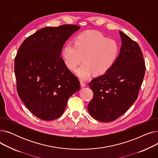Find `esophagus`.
<instances>
[{
    "instance_id": "1",
    "label": "esophagus",
    "mask_w": 158,
    "mask_h": 158,
    "mask_svg": "<svg viewBox=\"0 0 158 158\" xmlns=\"http://www.w3.org/2000/svg\"><path fill=\"white\" fill-rule=\"evenodd\" d=\"M80 85H81V88H83V87L86 86V84L82 81H80Z\"/></svg>"
}]
</instances>
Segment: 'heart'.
<instances>
[{
	"label": "heart",
	"instance_id": "1",
	"mask_svg": "<svg viewBox=\"0 0 158 158\" xmlns=\"http://www.w3.org/2000/svg\"><path fill=\"white\" fill-rule=\"evenodd\" d=\"M118 54L117 41L108 39L100 32L90 31L76 36L73 44H66L60 55L64 66L71 71L76 69L82 57L84 63L76 72L81 79H86L94 72L102 75L108 72L117 61Z\"/></svg>",
	"mask_w": 158,
	"mask_h": 158
}]
</instances>
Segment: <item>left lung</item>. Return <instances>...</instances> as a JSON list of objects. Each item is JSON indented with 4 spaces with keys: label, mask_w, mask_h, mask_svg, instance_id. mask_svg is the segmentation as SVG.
<instances>
[{
    "label": "left lung",
    "mask_w": 158,
    "mask_h": 158,
    "mask_svg": "<svg viewBox=\"0 0 158 158\" xmlns=\"http://www.w3.org/2000/svg\"><path fill=\"white\" fill-rule=\"evenodd\" d=\"M122 46L113 67L88 84L94 97L88 106L95 119L110 122L117 119L134 104L145 72L143 54L138 44L119 31Z\"/></svg>",
    "instance_id": "left-lung-1"
}]
</instances>
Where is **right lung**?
I'll use <instances>...</instances> for the list:
<instances>
[{
    "label": "right lung",
    "instance_id": "add662e5",
    "mask_svg": "<svg viewBox=\"0 0 158 158\" xmlns=\"http://www.w3.org/2000/svg\"><path fill=\"white\" fill-rule=\"evenodd\" d=\"M75 25L41 29L25 40L15 59L19 97L27 109L42 120L59 118L69 98L78 90L79 81L64 66L61 51Z\"/></svg>",
    "mask_w": 158,
    "mask_h": 158
}]
</instances>
